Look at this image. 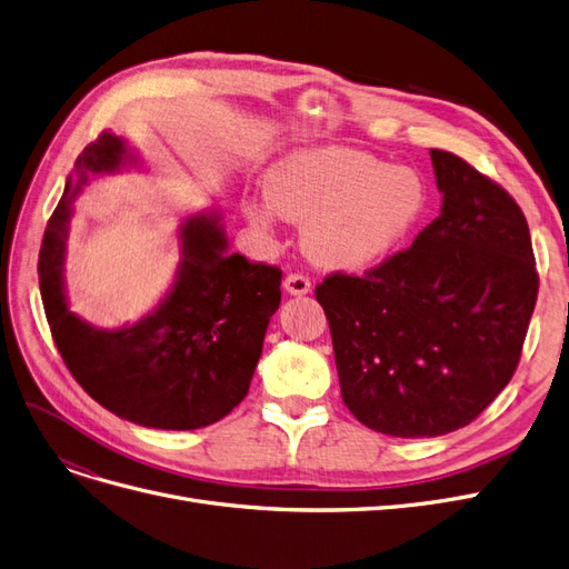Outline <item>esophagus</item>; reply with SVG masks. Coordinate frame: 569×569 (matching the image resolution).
Instances as JSON below:
<instances>
[{
    "label": "esophagus",
    "mask_w": 569,
    "mask_h": 569,
    "mask_svg": "<svg viewBox=\"0 0 569 569\" xmlns=\"http://www.w3.org/2000/svg\"><path fill=\"white\" fill-rule=\"evenodd\" d=\"M284 289L293 297H303V293L310 291V278L303 276V272H289L284 278Z\"/></svg>",
    "instance_id": "esophagus-1"
}]
</instances>
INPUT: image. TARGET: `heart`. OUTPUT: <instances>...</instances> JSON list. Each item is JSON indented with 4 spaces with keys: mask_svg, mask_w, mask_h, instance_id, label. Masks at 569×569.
<instances>
[{
    "mask_svg": "<svg viewBox=\"0 0 569 569\" xmlns=\"http://www.w3.org/2000/svg\"><path fill=\"white\" fill-rule=\"evenodd\" d=\"M266 200L244 202V214L270 231L278 214L308 223L303 242L312 261L363 270L382 263L420 221L427 191L413 170L343 147L303 149L266 177Z\"/></svg>",
    "mask_w": 569,
    "mask_h": 569,
    "instance_id": "obj_1",
    "label": "heart"
}]
</instances>
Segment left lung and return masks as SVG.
I'll return each instance as SVG.
<instances>
[{"mask_svg":"<svg viewBox=\"0 0 569 569\" xmlns=\"http://www.w3.org/2000/svg\"><path fill=\"white\" fill-rule=\"evenodd\" d=\"M441 214L363 276L315 287L350 413L382 435L441 437L479 418L520 361L539 276L518 202L431 149Z\"/></svg>","mask_w":569,"mask_h":569,"instance_id":"obj_1","label":"left lung"}]
</instances>
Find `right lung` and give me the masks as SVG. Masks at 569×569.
Instances as JSON below:
<instances>
[{"instance_id": "add662e5", "label": "right lung", "mask_w": 569, "mask_h": 569, "mask_svg": "<svg viewBox=\"0 0 569 569\" xmlns=\"http://www.w3.org/2000/svg\"><path fill=\"white\" fill-rule=\"evenodd\" d=\"M130 158L107 130L79 153L39 249L43 310L64 367L107 411L153 429L208 427L247 397L266 327L280 308L282 270L226 254L217 219L198 217L184 223L177 280L151 315L117 331L79 320L62 291L70 206L90 177Z\"/></svg>"}]
</instances>
